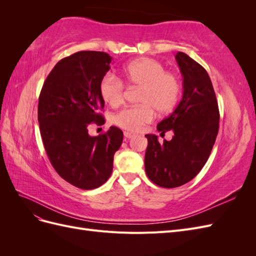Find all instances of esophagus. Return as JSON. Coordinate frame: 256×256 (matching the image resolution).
Returning <instances> with one entry per match:
<instances>
[{
  "label": "esophagus",
  "instance_id": "esophagus-1",
  "mask_svg": "<svg viewBox=\"0 0 256 256\" xmlns=\"http://www.w3.org/2000/svg\"><path fill=\"white\" fill-rule=\"evenodd\" d=\"M124 136H125V138H134L136 136L134 134L128 132V131H125V132H124Z\"/></svg>",
  "mask_w": 256,
  "mask_h": 256
}]
</instances>
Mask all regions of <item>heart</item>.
I'll use <instances>...</instances> for the list:
<instances>
[{
	"label": "heart",
	"mask_w": 256,
	"mask_h": 256,
	"mask_svg": "<svg viewBox=\"0 0 256 256\" xmlns=\"http://www.w3.org/2000/svg\"><path fill=\"white\" fill-rule=\"evenodd\" d=\"M122 78L129 88H138L136 106L126 108L113 116L118 127L128 131L140 130L159 114L171 112L180 98V82L173 72H166L164 64L150 58L131 62L122 69ZM125 85L112 74H106L99 83V94L112 108L122 104Z\"/></svg>",
	"instance_id": "obj_1"
}]
</instances>
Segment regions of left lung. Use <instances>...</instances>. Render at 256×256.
<instances>
[{"label": "left lung", "mask_w": 256, "mask_h": 256, "mask_svg": "<svg viewBox=\"0 0 256 256\" xmlns=\"http://www.w3.org/2000/svg\"><path fill=\"white\" fill-rule=\"evenodd\" d=\"M182 74V98L168 118L161 120V134L172 130L171 141L160 144L157 136L146 134L145 171L164 188H176L194 178L205 166L219 130V108L210 78L198 62L177 52Z\"/></svg>", "instance_id": "left-lung-1"}]
</instances>
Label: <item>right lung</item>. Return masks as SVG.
<instances>
[{"label": "right lung", "mask_w": 256, "mask_h": 256, "mask_svg": "<svg viewBox=\"0 0 256 256\" xmlns=\"http://www.w3.org/2000/svg\"><path fill=\"white\" fill-rule=\"evenodd\" d=\"M112 58L106 52L80 51L60 60L46 79L38 100V122L51 164L67 182L96 189L112 174L113 157L122 131L112 126L92 136L90 122L104 125V102L99 83Z\"/></svg>", "instance_id": "add662e5"}]
</instances>
